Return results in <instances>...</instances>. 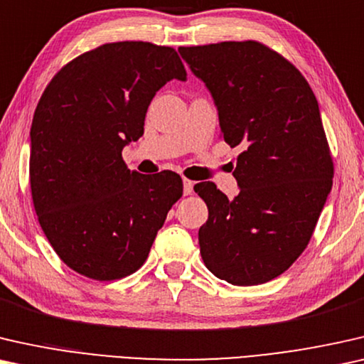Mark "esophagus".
I'll return each instance as SVG.
<instances>
[{
	"label": "esophagus",
	"mask_w": 364,
	"mask_h": 364,
	"mask_svg": "<svg viewBox=\"0 0 364 364\" xmlns=\"http://www.w3.org/2000/svg\"><path fill=\"white\" fill-rule=\"evenodd\" d=\"M193 186H194V183L191 181V180H186V178H184L183 180V191H184V194H191L193 193Z\"/></svg>",
	"instance_id": "1"
}]
</instances>
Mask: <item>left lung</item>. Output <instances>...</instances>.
Here are the masks:
<instances>
[{"instance_id":"1","label":"left lung","mask_w":364,"mask_h":364,"mask_svg":"<svg viewBox=\"0 0 364 364\" xmlns=\"http://www.w3.org/2000/svg\"><path fill=\"white\" fill-rule=\"evenodd\" d=\"M178 50L211 90L224 141L244 148L237 196L194 184L209 211L198 234L203 262L232 285L265 284L309 245L333 184L318 102L300 70L259 41Z\"/></svg>"}]
</instances>
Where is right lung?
Instances as JSON below:
<instances>
[{"instance_id":"1","label":"right lung","mask_w":364,"mask_h":364,"mask_svg":"<svg viewBox=\"0 0 364 364\" xmlns=\"http://www.w3.org/2000/svg\"><path fill=\"white\" fill-rule=\"evenodd\" d=\"M171 79H186L173 48L107 43L69 60L38 102L33 204L55 254L84 277L110 282L136 272L183 196L178 173L140 175L122 158L127 143L143 135L156 90Z\"/></svg>"}]
</instances>
